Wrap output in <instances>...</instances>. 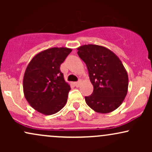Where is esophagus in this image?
Instances as JSON below:
<instances>
[{
  "mask_svg": "<svg viewBox=\"0 0 152 152\" xmlns=\"http://www.w3.org/2000/svg\"><path fill=\"white\" fill-rule=\"evenodd\" d=\"M74 84L75 85L76 87H79L80 84H81V81H78V82H74Z\"/></svg>",
  "mask_w": 152,
  "mask_h": 152,
  "instance_id": "34e87169",
  "label": "esophagus"
}]
</instances>
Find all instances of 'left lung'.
I'll list each match as a JSON object with an SVG mask.
<instances>
[{
  "label": "left lung",
  "instance_id": "1",
  "mask_svg": "<svg viewBox=\"0 0 152 152\" xmlns=\"http://www.w3.org/2000/svg\"><path fill=\"white\" fill-rule=\"evenodd\" d=\"M78 55L87 66L93 93L85 97L91 109L108 114L121 106L128 92L129 77L119 58L109 48L88 44L77 48Z\"/></svg>",
  "mask_w": 152,
  "mask_h": 152
}]
</instances>
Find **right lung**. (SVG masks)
<instances>
[{"label": "right lung", "mask_w": 152, "mask_h": 152, "mask_svg": "<svg viewBox=\"0 0 152 152\" xmlns=\"http://www.w3.org/2000/svg\"><path fill=\"white\" fill-rule=\"evenodd\" d=\"M72 51L54 47L41 51L31 60L23 81L25 98L31 107L44 115L57 113L67 102L70 85L61 72V64Z\"/></svg>", "instance_id": "1"}]
</instances>
